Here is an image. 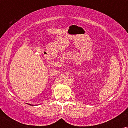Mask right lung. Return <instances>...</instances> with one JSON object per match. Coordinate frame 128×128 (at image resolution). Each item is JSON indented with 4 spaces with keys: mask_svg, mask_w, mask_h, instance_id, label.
Instances as JSON below:
<instances>
[{
    "mask_svg": "<svg viewBox=\"0 0 128 128\" xmlns=\"http://www.w3.org/2000/svg\"><path fill=\"white\" fill-rule=\"evenodd\" d=\"M29 105H30V106H33V105H32V104H29Z\"/></svg>",
    "mask_w": 128,
    "mask_h": 128,
    "instance_id": "obj_1",
    "label": "right lung"
}]
</instances>
